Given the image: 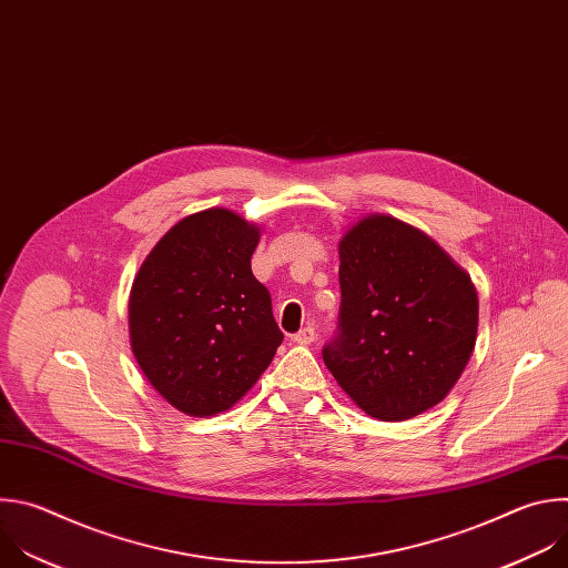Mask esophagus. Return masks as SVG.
Listing matches in <instances>:
<instances>
[{"label": "esophagus", "instance_id": "34e87169", "mask_svg": "<svg viewBox=\"0 0 568 568\" xmlns=\"http://www.w3.org/2000/svg\"><path fill=\"white\" fill-rule=\"evenodd\" d=\"M313 339H315V328L313 326H304L293 335V343H297V345H311Z\"/></svg>", "mask_w": 568, "mask_h": 568}]
</instances>
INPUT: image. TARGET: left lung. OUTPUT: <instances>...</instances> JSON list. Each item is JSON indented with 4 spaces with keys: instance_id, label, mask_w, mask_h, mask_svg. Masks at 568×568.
Masks as SVG:
<instances>
[{
    "instance_id": "left-lung-1",
    "label": "left lung",
    "mask_w": 568,
    "mask_h": 568,
    "mask_svg": "<svg viewBox=\"0 0 568 568\" xmlns=\"http://www.w3.org/2000/svg\"><path fill=\"white\" fill-rule=\"evenodd\" d=\"M337 331L326 369L361 409L405 420L464 374L479 324L470 275L412 225L372 214L339 242Z\"/></svg>"
}]
</instances>
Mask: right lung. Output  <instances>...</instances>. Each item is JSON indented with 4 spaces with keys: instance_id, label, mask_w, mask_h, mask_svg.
I'll use <instances>...</instances> for the list:
<instances>
[{
    "instance_id": "add662e5",
    "label": "right lung",
    "mask_w": 568,
    "mask_h": 568,
    "mask_svg": "<svg viewBox=\"0 0 568 568\" xmlns=\"http://www.w3.org/2000/svg\"><path fill=\"white\" fill-rule=\"evenodd\" d=\"M260 229L210 207L181 219L143 262L130 337L154 389L190 416L233 407L271 365L284 333L251 257Z\"/></svg>"
}]
</instances>
